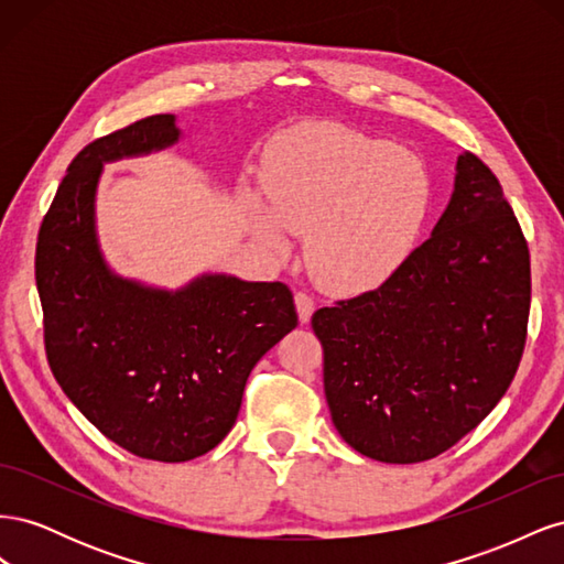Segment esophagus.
<instances>
[{
    "mask_svg": "<svg viewBox=\"0 0 564 564\" xmlns=\"http://www.w3.org/2000/svg\"><path fill=\"white\" fill-rule=\"evenodd\" d=\"M294 303H296V313H299L301 324H308V322H311V317H313V313H315V303H313V299H311L308 294H305V292H296Z\"/></svg>",
    "mask_w": 564,
    "mask_h": 564,
    "instance_id": "1",
    "label": "esophagus"
}]
</instances>
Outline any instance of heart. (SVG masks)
<instances>
[{"label":"heart","instance_id":"obj_1","mask_svg":"<svg viewBox=\"0 0 564 564\" xmlns=\"http://www.w3.org/2000/svg\"><path fill=\"white\" fill-rule=\"evenodd\" d=\"M431 176L402 148L338 124L284 135L268 164V204H249L256 242L275 261L286 232L305 237L315 282L360 294L390 280L412 256L431 212Z\"/></svg>","mask_w":564,"mask_h":564}]
</instances>
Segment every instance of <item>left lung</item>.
<instances>
[{"label":"left lung","instance_id":"1","mask_svg":"<svg viewBox=\"0 0 564 564\" xmlns=\"http://www.w3.org/2000/svg\"><path fill=\"white\" fill-rule=\"evenodd\" d=\"M529 301L518 218L499 178L464 152L429 240L379 289L313 315L338 435L383 464L454 447L513 381Z\"/></svg>","mask_w":564,"mask_h":564}]
</instances>
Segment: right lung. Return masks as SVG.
I'll return each instance as SVG.
<instances>
[{
    "label": "right lung",
    "instance_id": "right-lung-1",
    "mask_svg": "<svg viewBox=\"0 0 564 564\" xmlns=\"http://www.w3.org/2000/svg\"><path fill=\"white\" fill-rule=\"evenodd\" d=\"M178 141L176 117L152 115L84 148L42 220L35 256L58 386L115 445L164 464L207 454L230 433L251 369L299 324L282 282L207 272L169 292L106 263L96 235L104 164Z\"/></svg>",
    "mask_w": 564,
    "mask_h": 564
}]
</instances>
